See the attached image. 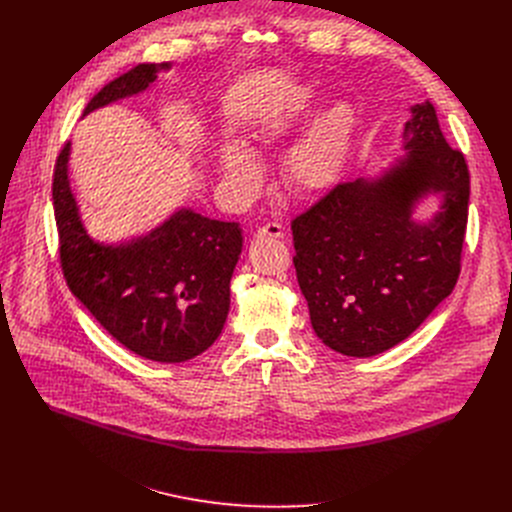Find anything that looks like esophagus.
<instances>
[{
	"label": "esophagus",
	"mask_w": 512,
	"mask_h": 512,
	"mask_svg": "<svg viewBox=\"0 0 512 512\" xmlns=\"http://www.w3.org/2000/svg\"><path fill=\"white\" fill-rule=\"evenodd\" d=\"M281 237H283V229H281V225H277V223H267V225L259 227L257 233H255V239H257V241H263V239H281Z\"/></svg>",
	"instance_id": "1"
}]
</instances>
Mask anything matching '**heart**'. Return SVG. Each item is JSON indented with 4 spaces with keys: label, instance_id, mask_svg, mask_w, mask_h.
<instances>
[{
    "label": "heart",
    "instance_id": "1",
    "mask_svg": "<svg viewBox=\"0 0 512 512\" xmlns=\"http://www.w3.org/2000/svg\"><path fill=\"white\" fill-rule=\"evenodd\" d=\"M316 85H300L287 97L265 109L253 127L257 143L279 141L298 133L312 118L302 135L289 145L281 160V180L298 196H318L332 190L344 176L358 129V113L350 101H338L322 111ZM218 170L223 184L239 198L255 196L263 182L259 158L239 139H229L218 152Z\"/></svg>",
    "mask_w": 512,
    "mask_h": 512
}]
</instances>
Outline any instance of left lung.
<instances>
[{"label": "left lung", "mask_w": 512, "mask_h": 512, "mask_svg": "<svg viewBox=\"0 0 512 512\" xmlns=\"http://www.w3.org/2000/svg\"><path fill=\"white\" fill-rule=\"evenodd\" d=\"M403 158L379 176L338 184L294 218L296 273L318 338L369 358L411 336L460 275L470 174L429 101L411 105ZM441 208L414 218L427 196Z\"/></svg>", "instance_id": "left-lung-1"}]
</instances>
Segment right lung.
Instances as JSON below:
<instances>
[{
    "mask_svg": "<svg viewBox=\"0 0 512 512\" xmlns=\"http://www.w3.org/2000/svg\"><path fill=\"white\" fill-rule=\"evenodd\" d=\"M172 62L137 64L105 85L85 115L139 95ZM70 143L54 168L52 200L60 263L72 294L125 348L156 362H184L221 336L231 308V277L243 251L239 223L178 208L150 233L95 241L68 180Z\"/></svg>",
    "mask_w": 512,
    "mask_h": 512,
    "instance_id": "1",
    "label": "right lung"
}]
</instances>
